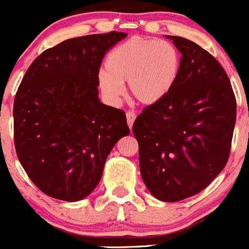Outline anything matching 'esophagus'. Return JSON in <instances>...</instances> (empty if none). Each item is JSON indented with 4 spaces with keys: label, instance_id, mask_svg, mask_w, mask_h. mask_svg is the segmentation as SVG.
<instances>
[{
    "label": "esophagus",
    "instance_id": "obj_1",
    "mask_svg": "<svg viewBox=\"0 0 249 249\" xmlns=\"http://www.w3.org/2000/svg\"><path fill=\"white\" fill-rule=\"evenodd\" d=\"M135 119H136V114H135V112L129 110V112L126 113V120H127V125H129L130 129H131L132 125H134Z\"/></svg>",
    "mask_w": 249,
    "mask_h": 249
}]
</instances>
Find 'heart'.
I'll use <instances>...</instances> for the list:
<instances>
[{
  "label": "heart",
  "mask_w": 249,
  "mask_h": 249,
  "mask_svg": "<svg viewBox=\"0 0 249 249\" xmlns=\"http://www.w3.org/2000/svg\"><path fill=\"white\" fill-rule=\"evenodd\" d=\"M180 55L166 41L132 37L109 53L106 72L99 74V87L112 101L123 94V83L143 105H154L169 95L177 82Z\"/></svg>",
  "instance_id": "b5f03b06"
}]
</instances>
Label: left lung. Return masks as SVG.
<instances>
[{"label":"left lung","mask_w":249,"mask_h":249,"mask_svg":"<svg viewBox=\"0 0 249 249\" xmlns=\"http://www.w3.org/2000/svg\"><path fill=\"white\" fill-rule=\"evenodd\" d=\"M180 52L177 82L164 100L136 118L140 170L161 201L205 189L227 165L236 123V99L227 72L194 42L166 36Z\"/></svg>","instance_id":"1"}]
</instances>
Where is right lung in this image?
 <instances>
[{"label": "right lung", "instance_id": "right-lung-1", "mask_svg": "<svg viewBox=\"0 0 249 249\" xmlns=\"http://www.w3.org/2000/svg\"><path fill=\"white\" fill-rule=\"evenodd\" d=\"M125 32L88 35L44 50L14 99V144L25 172L44 194L79 201L99 184L115 143L130 134L122 109L99 99V71Z\"/></svg>", "mask_w": 249, "mask_h": 249}]
</instances>
